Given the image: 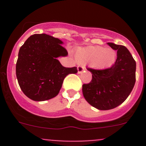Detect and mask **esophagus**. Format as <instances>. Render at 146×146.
Returning <instances> with one entry per match:
<instances>
[{"instance_id":"1","label":"esophagus","mask_w":146,"mask_h":146,"mask_svg":"<svg viewBox=\"0 0 146 146\" xmlns=\"http://www.w3.org/2000/svg\"><path fill=\"white\" fill-rule=\"evenodd\" d=\"M77 68H78V73H82V72L84 70H85V68L84 67V66H80V65H79V66H78Z\"/></svg>"}]
</instances>
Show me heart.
Returning <instances> with one entry per match:
<instances>
[{
	"label": "heart",
	"instance_id": "obj_1",
	"mask_svg": "<svg viewBox=\"0 0 146 146\" xmlns=\"http://www.w3.org/2000/svg\"><path fill=\"white\" fill-rule=\"evenodd\" d=\"M117 54L111 48L88 46L80 48L76 52L78 61L92 66L98 69L111 67L115 63Z\"/></svg>",
	"mask_w": 146,
	"mask_h": 146
}]
</instances>
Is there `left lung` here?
I'll list each match as a JSON object with an SVG mask.
<instances>
[{"label":"left lung","instance_id":"obj_1","mask_svg":"<svg viewBox=\"0 0 146 146\" xmlns=\"http://www.w3.org/2000/svg\"><path fill=\"white\" fill-rule=\"evenodd\" d=\"M117 53L114 64L109 68H88L92 76L90 83L82 85L85 100L100 110L118 107L126 100L136 82V64L126 47L107 43Z\"/></svg>","mask_w":146,"mask_h":146}]
</instances>
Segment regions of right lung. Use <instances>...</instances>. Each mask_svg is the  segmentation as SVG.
<instances>
[{"instance_id":"1","label":"right lung","mask_w":146,"mask_h":146,"mask_svg":"<svg viewBox=\"0 0 146 146\" xmlns=\"http://www.w3.org/2000/svg\"><path fill=\"white\" fill-rule=\"evenodd\" d=\"M63 42L46 34L29 36L20 47L16 76L23 93L34 101H45L56 96L66 76L77 68L64 67L57 58L68 51Z\"/></svg>"}]
</instances>
